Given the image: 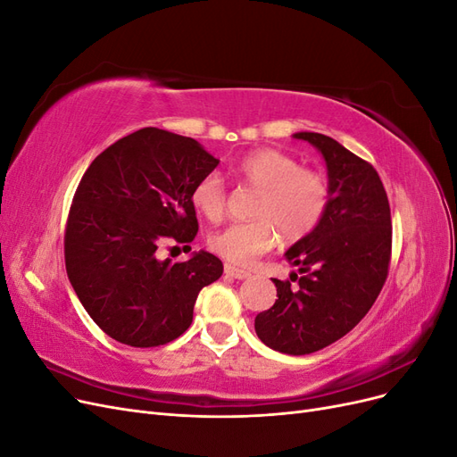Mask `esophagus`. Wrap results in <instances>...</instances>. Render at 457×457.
<instances>
[{"label": "esophagus", "mask_w": 457, "mask_h": 457, "mask_svg": "<svg viewBox=\"0 0 457 457\" xmlns=\"http://www.w3.org/2000/svg\"><path fill=\"white\" fill-rule=\"evenodd\" d=\"M225 274L232 276V278H237V280H245V278H250V276H252V272H247V270L238 269L234 265H225Z\"/></svg>", "instance_id": "1"}]
</instances>
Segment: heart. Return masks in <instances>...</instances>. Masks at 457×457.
<instances>
[{"label": "heart", "instance_id": "1", "mask_svg": "<svg viewBox=\"0 0 457 457\" xmlns=\"http://www.w3.org/2000/svg\"><path fill=\"white\" fill-rule=\"evenodd\" d=\"M244 187L257 190L252 205L255 219L232 223L210 238V247L234 265L252 262L278 244L307 238L322 223L331 200L329 179L282 150L262 148L237 163ZM190 200L210 220H219L228 205V187L223 175L210 171L192 187Z\"/></svg>", "mask_w": 457, "mask_h": 457}]
</instances>
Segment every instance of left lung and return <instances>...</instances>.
Wrapping results in <instances>:
<instances>
[{"label":"left lung","instance_id":"left-lung-1","mask_svg":"<svg viewBox=\"0 0 457 457\" xmlns=\"http://www.w3.org/2000/svg\"><path fill=\"white\" fill-rule=\"evenodd\" d=\"M322 152L331 200L322 223L286 252L299 269L272 278L274 305L255 316L267 347L284 354H311L336 343L376 303L391 265V207L373 165L322 133H295Z\"/></svg>","mask_w":457,"mask_h":457}]
</instances>
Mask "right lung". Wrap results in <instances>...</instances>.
Segmentation results:
<instances>
[{
    "label": "right lung",
    "instance_id": "add662e5",
    "mask_svg": "<svg viewBox=\"0 0 457 457\" xmlns=\"http://www.w3.org/2000/svg\"><path fill=\"white\" fill-rule=\"evenodd\" d=\"M198 141L143 128L110 145L81 177L64 230L66 272L106 336L160 347L192 324L200 289L223 274L219 257L160 261L168 244L198 232L192 187L217 168Z\"/></svg>",
    "mask_w": 457,
    "mask_h": 457
}]
</instances>
